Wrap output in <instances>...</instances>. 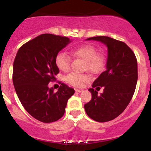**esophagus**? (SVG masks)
<instances>
[{
    "instance_id": "1",
    "label": "esophagus",
    "mask_w": 151,
    "mask_h": 151,
    "mask_svg": "<svg viewBox=\"0 0 151 151\" xmlns=\"http://www.w3.org/2000/svg\"><path fill=\"white\" fill-rule=\"evenodd\" d=\"M75 91L76 92H78V93H80L81 91H83L82 89H75Z\"/></svg>"
}]
</instances>
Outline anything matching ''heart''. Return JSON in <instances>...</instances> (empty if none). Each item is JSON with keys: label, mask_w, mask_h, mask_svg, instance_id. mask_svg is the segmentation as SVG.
<instances>
[{"label": "heart", "mask_w": 151, "mask_h": 151, "mask_svg": "<svg viewBox=\"0 0 151 151\" xmlns=\"http://www.w3.org/2000/svg\"><path fill=\"white\" fill-rule=\"evenodd\" d=\"M70 53L74 57L82 59L85 61L84 69L92 73H97L104 65V58L96 53L94 47L91 45H83L70 50ZM70 58L65 53H59L55 58V65L62 72H67L70 69ZM90 80V77L86 74L70 73L66 77V81L71 85L82 87Z\"/></svg>", "instance_id": "obj_1"}]
</instances>
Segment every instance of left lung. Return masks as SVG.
<instances>
[{
	"label": "left lung",
	"mask_w": 151,
	"mask_h": 151,
	"mask_svg": "<svg viewBox=\"0 0 151 151\" xmlns=\"http://www.w3.org/2000/svg\"><path fill=\"white\" fill-rule=\"evenodd\" d=\"M86 40L103 43L108 48L106 70L89 89L91 99L84 104L86 114L98 122H106L119 116L131 101L138 80V65L135 54L126 43L106 36ZM100 87L104 92L99 95ZM96 88V90L93 89Z\"/></svg>",
	"instance_id": "left-lung-1"
}]
</instances>
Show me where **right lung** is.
Instances as JSON below:
<instances>
[{
	"instance_id": "obj_1",
	"label": "right lung",
	"mask_w": 151,
	"mask_h": 151,
	"mask_svg": "<svg viewBox=\"0 0 151 151\" xmlns=\"http://www.w3.org/2000/svg\"><path fill=\"white\" fill-rule=\"evenodd\" d=\"M71 42L68 37L42 34L20 47L16 54L13 85L22 106L38 121L50 123L62 118L74 93V89L65 84L57 92L48 86L60 72L55 65L57 55Z\"/></svg>"
}]
</instances>
